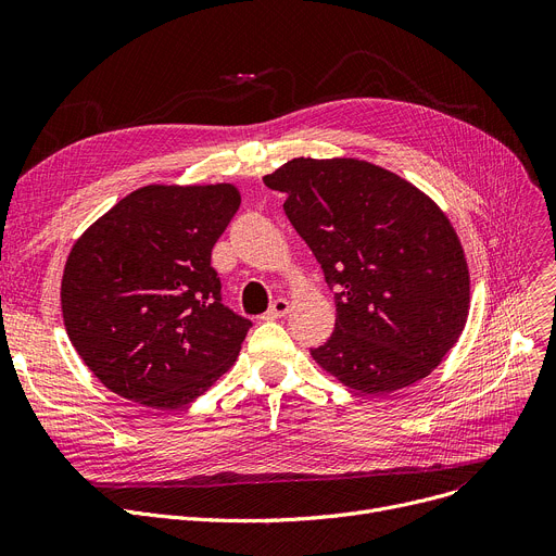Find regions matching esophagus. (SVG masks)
Returning a JSON list of instances; mask_svg holds the SVG:
<instances>
[{"label":"esophagus","instance_id":"34e87169","mask_svg":"<svg viewBox=\"0 0 556 556\" xmlns=\"http://www.w3.org/2000/svg\"><path fill=\"white\" fill-rule=\"evenodd\" d=\"M290 311V302L288 300H283V298H279V300H275L273 304H270V308L266 311V319H279V317H283L286 313Z\"/></svg>","mask_w":556,"mask_h":556}]
</instances>
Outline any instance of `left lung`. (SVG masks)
<instances>
[{
    "label": "left lung",
    "instance_id": "obj_1",
    "mask_svg": "<svg viewBox=\"0 0 556 556\" xmlns=\"http://www.w3.org/2000/svg\"><path fill=\"white\" fill-rule=\"evenodd\" d=\"M336 293V331L313 361L346 388L390 394L426 378L471 304L448 216L401 175L356 157H295L263 178Z\"/></svg>",
    "mask_w": 556,
    "mask_h": 556
}]
</instances>
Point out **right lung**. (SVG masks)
Returning a JSON list of instances; mask_svg holds the SVG:
<instances>
[{"label":"right lung","mask_w":556,"mask_h":556,"mask_svg":"<svg viewBox=\"0 0 556 556\" xmlns=\"http://www.w3.org/2000/svg\"><path fill=\"white\" fill-rule=\"evenodd\" d=\"M239 204L227 182L146 185L80 233L63 273V319L108 390L178 410L237 361L252 323L223 306L212 248Z\"/></svg>","instance_id":"obj_1"}]
</instances>
